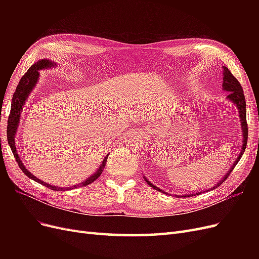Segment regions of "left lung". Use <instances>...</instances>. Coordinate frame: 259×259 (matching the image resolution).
Returning <instances> with one entry per match:
<instances>
[{"mask_svg":"<svg viewBox=\"0 0 259 259\" xmlns=\"http://www.w3.org/2000/svg\"><path fill=\"white\" fill-rule=\"evenodd\" d=\"M223 88L225 91L229 92L228 94V98L233 101L234 104L237 105L238 109H239V113H240V120H241V125H242V131H243V144H242V150H241V153L239 155V158L237 159V161L234 162L233 166L230 168V170L227 173V175L223 178L222 182H219L218 185H216V187H213V189H215V188L221 186L225 180L228 178V176L230 175V173L232 171V169L234 168V166L237 165L238 162L240 161V159L242 158L243 153H244L245 151V148H246V144H247V135H248V128H247V122H246V104H245V97H244V94H243V89L242 86L240 84V82L237 80V77L234 76L230 70L227 68V67H224V83H223ZM146 179V178H145ZM147 183L149 184V186L152 187L153 189L158 190L160 192H163L161 189H159V188H156L155 186H153L150 182ZM191 197V195H194V194H187L185 195V197ZM177 197H179V195H177Z\"/></svg>","mask_w":259,"mask_h":259,"instance_id":"left-lung-1","label":"left lung"}]
</instances>
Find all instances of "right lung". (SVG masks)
<instances>
[{
  "label": "right lung",
  "mask_w": 259,
  "mask_h": 259,
  "mask_svg": "<svg viewBox=\"0 0 259 259\" xmlns=\"http://www.w3.org/2000/svg\"><path fill=\"white\" fill-rule=\"evenodd\" d=\"M52 65H54V64H53V62H51L50 60H45V59L40 60V61H37L36 64L31 66L28 69V71L21 76V79H20V81L17 85L16 91H15L14 95H13V99H12L11 112H10V115H9V121H7V142H9V145H10L12 151H13V154L15 156V160L17 161L18 166L23 171V174L27 175L30 179L35 180L36 183L50 188V189H52V190L65 191V190H69V189H74V188H77V187L88 186V185L92 184L93 182H95V180L101 175V173H103L109 154H107L105 156L103 164H101L100 167L98 168V170L96 171L95 174L92 175L90 178L86 179L85 182L81 183L80 185L72 186V187H64V188H62V187L51 186L48 183L42 182L41 179H37L34 175H32V173H30V171L25 166H23V164H22L21 160L19 159V156H18V153H17V150H16V146H15V134H16V131H17V127H18V123H19V120H20V114H21V111H22V106L25 105L26 99L29 96L30 92L32 91V89L34 88V85L37 82L38 70L51 67Z\"/></svg>",
  "instance_id": "obj_1"
}]
</instances>
